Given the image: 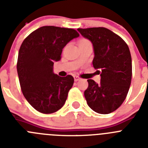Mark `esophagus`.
Instances as JSON below:
<instances>
[{
	"label": "esophagus",
	"mask_w": 148,
	"mask_h": 148,
	"mask_svg": "<svg viewBox=\"0 0 148 148\" xmlns=\"http://www.w3.org/2000/svg\"><path fill=\"white\" fill-rule=\"evenodd\" d=\"M81 79V78H79L78 76H77V75H75L74 76V80H75V82H78V81H79Z\"/></svg>",
	"instance_id": "1"
}]
</instances>
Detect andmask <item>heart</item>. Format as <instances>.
<instances>
[{"instance_id": "1", "label": "heart", "mask_w": 148, "mask_h": 148, "mask_svg": "<svg viewBox=\"0 0 148 148\" xmlns=\"http://www.w3.org/2000/svg\"><path fill=\"white\" fill-rule=\"evenodd\" d=\"M88 42H90L88 40H86V39H82V40L80 41V44L81 43H88Z\"/></svg>"}]
</instances>
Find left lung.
Here are the masks:
<instances>
[{
    "instance_id": "8db88e82",
    "label": "left lung",
    "mask_w": 148,
    "mask_h": 148,
    "mask_svg": "<svg viewBox=\"0 0 148 148\" xmlns=\"http://www.w3.org/2000/svg\"><path fill=\"white\" fill-rule=\"evenodd\" d=\"M93 46L92 65L101 75L97 84L88 79L84 91L87 103L92 110L109 114L125 100L132 78V59L127 44L121 37L104 27L78 29Z\"/></svg>"
}]
</instances>
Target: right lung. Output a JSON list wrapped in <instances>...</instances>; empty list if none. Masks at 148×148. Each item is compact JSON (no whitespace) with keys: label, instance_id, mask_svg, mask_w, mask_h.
<instances>
[{"label":"right lung","instance_id":"add662e5","mask_svg":"<svg viewBox=\"0 0 148 148\" xmlns=\"http://www.w3.org/2000/svg\"><path fill=\"white\" fill-rule=\"evenodd\" d=\"M79 34L73 29L41 27L29 35L18 52L17 71L22 92L40 113L49 114L62 108L74 83L72 75L53 73L63 48Z\"/></svg>","mask_w":148,"mask_h":148}]
</instances>
